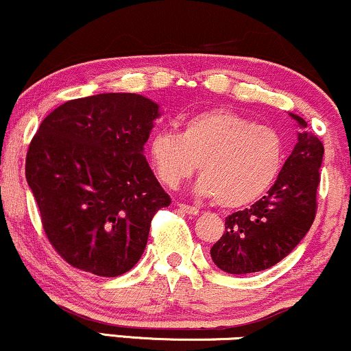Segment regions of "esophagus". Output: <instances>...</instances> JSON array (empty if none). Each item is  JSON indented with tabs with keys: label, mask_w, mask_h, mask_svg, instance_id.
Instances as JSON below:
<instances>
[{
	"label": "esophagus",
	"mask_w": 351,
	"mask_h": 351,
	"mask_svg": "<svg viewBox=\"0 0 351 351\" xmlns=\"http://www.w3.org/2000/svg\"><path fill=\"white\" fill-rule=\"evenodd\" d=\"M177 208L182 211V213H187V215H198V208H195V206L185 205V203H179V205H177Z\"/></svg>",
	"instance_id": "obj_1"
}]
</instances>
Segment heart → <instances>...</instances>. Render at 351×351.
I'll list each match as a JSON object with an SVG mask.
<instances>
[{"mask_svg": "<svg viewBox=\"0 0 351 351\" xmlns=\"http://www.w3.org/2000/svg\"><path fill=\"white\" fill-rule=\"evenodd\" d=\"M148 159L159 182L177 189L197 169L195 193L223 208H244L270 192L287 161V143L275 128L229 109L197 112L179 133H154Z\"/></svg>", "mask_w": 351, "mask_h": 351, "instance_id": "heart-1", "label": "heart"}]
</instances>
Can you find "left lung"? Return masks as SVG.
I'll return each mask as SVG.
<instances>
[{
  "label": "left lung",
  "instance_id": "left-lung-1",
  "mask_svg": "<svg viewBox=\"0 0 351 351\" xmlns=\"http://www.w3.org/2000/svg\"><path fill=\"white\" fill-rule=\"evenodd\" d=\"M298 141L280 179L250 208L229 215L226 231L210 254L231 275L262 271L283 261L308 234L314 221L324 146L298 115Z\"/></svg>",
  "mask_w": 351,
  "mask_h": 351
}]
</instances>
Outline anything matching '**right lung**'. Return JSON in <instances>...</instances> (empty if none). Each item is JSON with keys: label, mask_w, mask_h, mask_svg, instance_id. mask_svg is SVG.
<instances>
[{"label": "right lung", "mask_w": 351, "mask_h": 351, "mask_svg": "<svg viewBox=\"0 0 351 351\" xmlns=\"http://www.w3.org/2000/svg\"><path fill=\"white\" fill-rule=\"evenodd\" d=\"M159 115L148 97L107 93L62 104L38 127L25 179L70 265L119 276L140 261L151 219L171 205L143 154Z\"/></svg>", "instance_id": "1"}]
</instances>
